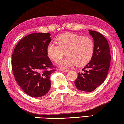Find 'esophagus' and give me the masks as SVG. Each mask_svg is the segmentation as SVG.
Segmentation results:
<instances>
[{"mask_svg": "<svg viewBox=\"0 0 124 124\" xmlns=\"http://www.w3.org/2000/svg\"><path fill=\"white\" fill-rule=\"evenodd\" d=\"M60 70L62 71H63V72L66 73V72H68V71H69V70H67V69H65V70H64V69H60Z\"/></svg>", "mask_w": 124, "mask_h": 124, "instance_id": "obj_1", "label": "esophagus"}]
</instances>
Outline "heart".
Masks as SVG:
<instances>
[{"label":"heart","mask_w":124,"mask_h":124,"mask_svg":"<svg viewBox=\"0 0 124 124\" xmlns=\"http://www.w3.org/2000/svg\"><path fill=\"white\" fill-rule=\"evenodd\" d=\"M56 44L50 43L47 46V53L54 62H58L64 55L68 56L58 63L62 68L75 65L83 66L92 58L94 45L90 37L72 33H65L57 37Z\"/></svg>","instance_id":"1"}]
</instances>
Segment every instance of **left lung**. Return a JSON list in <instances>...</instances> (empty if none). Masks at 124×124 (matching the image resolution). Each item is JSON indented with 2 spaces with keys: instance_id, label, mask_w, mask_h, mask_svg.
Returning a JSON list of instances; mask_svg holds the SVG:
<instances>
[{
  "instance_id": "obj_1",
  "label": "left lung",
  "mask_w": 124,
  "mask_h": 124,
  "mask_svg": "<svg viewBox=\"0 0 124 124\" xmlns=\"http://www.w3.org/2000/svg\"><path fill=\"white\" fill-rule=\"evenodd\" d=\"M94 40V50L90 62L79 73L75 80V87L79 90L92 92L103 83L110 66L111 55L108 41L99 32L89 30Z\"/></svg>"
}]
</instances>
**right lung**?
I'll return each instance as SVG.
<instances>
[{
  "label": "right lung",
  "instance_id": "right-lung-1",
  "mask_svg": "<svg viewBox=\"0 0 124 124\" xmlns=\"http://www.w3.org/2000/svg\"><path fill=\"white\" fill-rule=\"evenodd\" d=\"M50 35L35 33L26 36L18 43L12 54L15 79L23 91L32 97L47 93L51 85L50 76L56 70L47 53L51 41Z\"/></svg>",
  "mask_w": 124,
  "mask_h": 124
}]
</instances>
